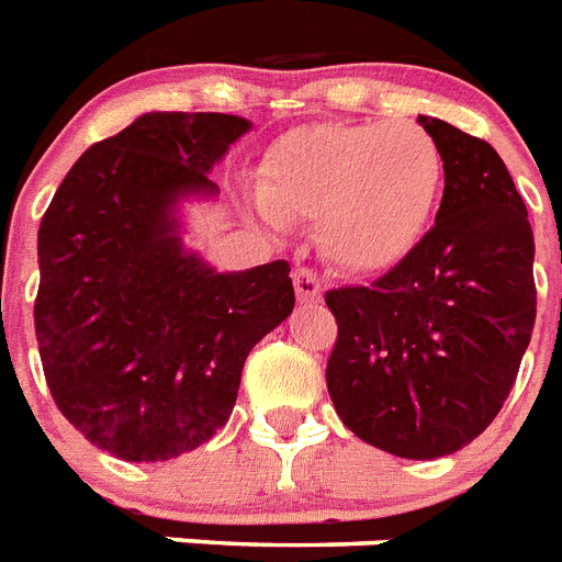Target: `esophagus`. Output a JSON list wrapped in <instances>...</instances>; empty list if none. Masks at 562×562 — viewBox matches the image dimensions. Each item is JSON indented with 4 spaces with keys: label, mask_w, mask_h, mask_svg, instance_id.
<instances>
[{
    "label": "esophagus",
    "mask_w": 562,
    "mask_h": 562,
    "mask_svg": "<svg viewBox=\"0 0 562 562\" xmlns=\"http://www.w3.org/2000/svg\"><path fill=\"white\" fill-rule=\"evenodd\" d=\"M293 284H295L299 302L313 304L322 299V278H318V272L313 267H295Z\"/></svg>",
    "instance_id": "obj_1"
}]
</instances>
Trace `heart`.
<instances>
[{
  "instance_id": "1",
  "label": "heart",
  "mask_w": 562,
  "mask_h": 562,
  "mask_svg": "<svg viewBox=\"0 0 562 562\" xmlns=\"http://www.w3.org/2000/svg\"><path fill=\"white\" fill-rule=\"evenodd\" d=\"M441 186V145L415 121H327L269 147L252 209L272 228L316 220L325 258L366 276L415 249Z\"/></svg>"
}]
</instances>
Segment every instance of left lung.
<instances>
[{
    "label": "left lung",
    "instance_id": "1",
    "mask_svg": "<svg viewBox=\"0 0 562 562\" xmlns=\"http://www.w3.org/2000/svg\"><path fill=\"white\" fill-rule=\"evenodd\" d=\"M443 154L435 226L368 286L327 290L336 345L327 392L357 438L441 459L493 424L537 318L533 232L484 138L420 115Z\"/></svg>",
    "mask_w": 562,
    "mask_h": 562
}]
</instances>
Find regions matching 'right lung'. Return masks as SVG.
<instances>
[{"label":"right lung","instance_id":"obj_1","mask_svg":"<svg viewBox=\"0 0 562 562\" xmlns=\"http://www.w3.org/2000/svg\"><path fill=\"white\" fill-rule=\"evenodd\" d=\"M252 127L147 112L80 156L43 214L40 359L63 417L124 461H168L226 426L255 345L293 313L290 263L214 272L179 244V196Z\"/></svg>","mask_w":562,"mask_h":562}]
</instances>
